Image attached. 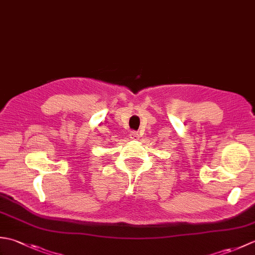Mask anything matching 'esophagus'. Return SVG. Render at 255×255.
<instances>
[{
  "mask_svg": "<svg viewBox=\"0 0 255 255\" xmlns=\"http://www.w3.org/2000/svg\"><path fill=\"white\" fill-rule=\"evenodd\" d=\"M130 138L133 139V140H137V139L139 138V133H138L137 131H132V132L130 133Z\"/></svg>",
  "mask_w": 255,
  "mask_h": 255,
  "instance_id": "34e87169",
  "label": "esophagus"
}]
</instances>
